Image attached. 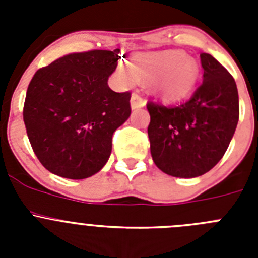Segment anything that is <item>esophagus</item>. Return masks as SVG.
I'll return each mask as SVG.
<instances>
[{"mask_svg": "<svg viewBox=\"0 0 258 258\" xmlns=\"http://www.w3.org/2000/svg\"><path fill=\"white\" fill-rule=\"evenodd\" d=\"M145 104H146V102L143 101L142 97H141L140 94H137V93H134V94L132 95V99H131L132 109L142 108V107H145Z\"/></svg>", "mask_w": 258, "mask_h": 258, "instance_id": "esophagus-1", "label": "esophagus"}]
</instances>
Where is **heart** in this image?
<instances>
[{
  "mask_svg": "<svg viewBox=\"0 0 258 258\" xmlns=\"http://www.w3.org/2000/svg\"><path fill=\"white\" fill-rule=\"evenodd\" d=\"M117 77L122 85L150 83L152 94L164 102H178L192 93L200 77L198 61L182 51L142 52L131 64L120 63Z\"/></svg>",
  "mask_w": 258,
  "mask_h": 258,
  "instance_id": "obj_1",
  "label": "heart"
}]
</instances>
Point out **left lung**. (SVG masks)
Returning <instances> with one entry per match:
<instances>
[{"label":"left lung","mask_w":258,"mask_h":258,"mask_svg":"<svg viewBox=\"0 0 258 258\" xmlns=\"http://www.w3.org/2000/svg\"><path fill=\"white\" fill-rule=\"evenodd\" d=\"M203 84L177 107L147 103L150 150L161 172L195 178L209 172L226 152L239 120L235 80L217 59L202 52Z\"/></svg>","instance_id":"obj_1"}]
</instances>
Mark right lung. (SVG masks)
<instances>
[{
  "label": "right lung",
  "instance_id": "1",
  "mask_svg": "<svg viewBox=\"0 0 258 258\" xmlns=\"http://www.w3.org/2000/svg\"><path fill=\"white\" fill-rule=\"evenodd\" d=\"M120 49L61 56L35 74L23 118L40 163L63 178L84 179L106 165L112 136L131 116V93H116L108 77Z\"/></svg>",
  "mask_w": 258,
  "mask_h": 258
}]
</instances>
